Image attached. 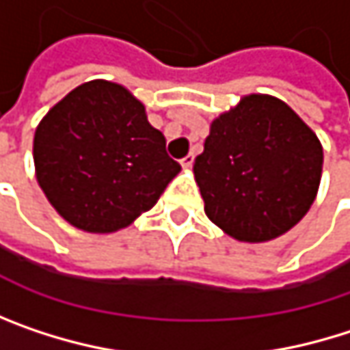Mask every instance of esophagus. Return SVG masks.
<instances>
[{
  "instance_id": "obj_1",
  "label": "esophagus",
  "mask_w": 350,
  "mask_h": 350,
  "mask_svg": "<svg viewBox=\"0 0 350 350\" xmlns=\"http://www.w3.org/2000/svg\"><path fill=\"white\" fill-rule=\"evenodd\" d=\"M180 164H182V168H190V166L194 164V154H188L186 158H182Z\"/></svg>"
}]
</instances>
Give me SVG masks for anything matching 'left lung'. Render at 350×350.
<instances>
[{"label": "left lung", "mask_w": 350, "mask_h": 350, "mask_svg": "<svg viewBox=\"0 0 350 350\" xmlns=\"http://www.w3.org/2000/svg\"><path fill=\"white\" fill-rule=\"evenodd\" d=\"M322 174L316 133L284 101L249 95L211 123L194 178L206 217L239 241L290 231L314 202Z\"/></svg>", "instance_id": "8db88e82"}]
</instances>
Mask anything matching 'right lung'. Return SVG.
Returning <instances> with one entry per match:
<instances>
[{"label":"right lung","instance_id":"add662e5","mask_svg":"<svg viewBox=\"0 0 350 350\" xmlns=\"http://www.w3.org/2000/svg\"><path fill=\"white\" fill-rule=\"evenodd\" d=\"M34 164L50 204L89 233L133 223L180 172L146 107L109 81L85 83L48 111L36 129Z\"/></svg>","mask_w":350,"mask_h":350}]
</instances>
